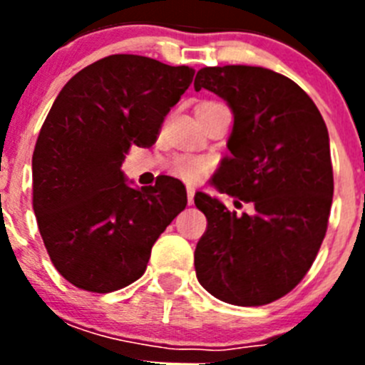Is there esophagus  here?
<instances>
[{"mask_svg":"<svg viewBox=\"0 0 365 365\" xmlns=\"http://www.w3.org/2000/svg\"><path fill=\"white\" fill-rule=\"evenodd\" d=\"M186 195H188V205H193V195H195V188L188 186V188H186Z\"/></svg>","mask_w":365,"mask_h":365,"instance_id":"1","label":"esophagus"}]
</instances>
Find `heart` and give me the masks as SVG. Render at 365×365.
Here are the masks:
<instances>
[{"mask_svg": "<svg viewBox=\"0 0 365 365\" xmlns=\"http://www.w3.org/2000/svg\"><path fill=\"white\" fill-rule=\"evenodd\" d=\"M210 170L212 160L208 157H201V155H175L168 163V172L185 182H199L210 173Z\"/></svg>", "mask_w": 365, "mask_h": 365, "instance_id": "obj_1", "label": "heart"}]
</instances>
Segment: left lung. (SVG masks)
I'll use <instances>...</instances> for the list:
<instances>
[{"label": "left lung", "mask_w": 365, "mask_h": 365, "mask_svg": "<svg viewBox=\"0 0 365 365\" xmlns=\"http://www.w3.org/2000/svg\"><path fill=\"white\" fill-rule=\"evenodd\" d=\"M195 91L208 89L234 113L230 157L214 186L252 214L195 193L208 227L193 254L195 274L221 302L256 307L291 292L311 269L327 232L333 164L327 125L298 83L265 67L197 71Z\"/></svg>", "instance_id": "1"}]
</instances>
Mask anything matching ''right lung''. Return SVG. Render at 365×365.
<instances>
[{"mask_svg": "<svg viewBox=\"0 0 365 365\" xmlns=\"http://www.w3.org/2000/svg\"><path fill=\"white\" fill-rule=\"evenodd\" d=\"M193 74L111 54L74 74L54 100L32 153V208L53 265L74 287L106 294L133 283L185 210L180 180L133 188L122 163L131 146H153Z\"/></svg>", "mask_w": 365, "mask_h": 365, "instance_id": "obj_1", "label": "right lung"}]
</instances>
